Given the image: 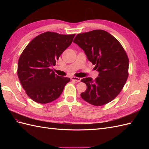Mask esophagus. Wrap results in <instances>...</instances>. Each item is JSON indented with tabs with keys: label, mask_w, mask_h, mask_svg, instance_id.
<instances>
[{
	"label": "esophagus",
	"mask_w": 149,
	"mask_h": 149,
	"mask_svg": "<svg viewBox=\"0 0 149 149\" xmlns=\"http://www.w3.org/2000/svg\"><path fill=\"white\" fill-rule=\"evenodd\" d=\"M71 79L72 81H76V82H80L81 80V79L79 78V77H72L71 78Z\"/></svg>",
	"instance_id": "esophagus-1"
}]
</instances>
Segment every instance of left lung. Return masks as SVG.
<instances>
[{
    "instance_id": "8db88e82",
    "label": "left lung",
    "mask_w": 149,
    "mask_h": 149,
    "mask_svg": "<svg viewBox=\"0 0 149 149\" xmlns=\"http://www.w3.org/2000/svg\"><path fill=\"white\" fill-rule=\"evenodd\" d=\"M83 49L88 59L99 72L94 81L91 77L81 79L87 89L82 99L95 106L112 101L122 91L129 76L128 56L115 37L103 30L78 34L74 40Z\"/></svg>"
}]
</instances>
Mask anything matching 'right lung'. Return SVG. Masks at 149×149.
Returning a JSON list of instances; mask_svg holds the SVG:
<instances>
[{
  "instance_id": "add662e5",
  "label": "right lung",
  "mask_w": 149,
  "mask_h": 149,
  "mask_svg": "<svg viewBox=\"0 0 149 149\" xmlns=\"http://www.w3.org/2000/svg\"><path fill=\"white\" fill-rule=\"evenodd\" d=\"M75 35L43 33L34 38L21 54L18 77L26 94L34 102L47 104L55 100L70 81L57 75L50 68L71 45Z\"/></svg>"
}]
</instances>
